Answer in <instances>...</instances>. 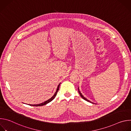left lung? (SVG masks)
I'll use <instances>...</instances> for the list:
<instances>
[{
	"label": "left lung",
	"mask_w": 131,
	"mask_h": 131,
	"mask_svg": "<svg viewBox=\"0 0 131 131\" xmlns=\"http://www.w3.org/2000/svg\"><path fill=\"white\" fill-rule=\"evenodd\" d=\"M78 92H79V94L80 95V96H81V97L83 99V100H85L86 101H87V102H90V103H92V104H94L93 103H92V102H91V101H89L88 100H87L86 98H85L83 95H82V93L80 92V91H79V88H78Z\"/></svg>",
	"instance_id": "8db88e82"
}]
</instances>
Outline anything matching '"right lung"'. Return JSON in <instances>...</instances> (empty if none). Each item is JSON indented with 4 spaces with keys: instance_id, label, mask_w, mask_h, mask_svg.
Masks as SVG:
<instances>
[{
    "instance_id": "right-lung-1",
    "label": "right lung",
    "mask_w": 131,
    "mask_h": 131,
    "mask_svg": "<svg viewBox=\"0 0 131 131\" xmlns=\"http://www.w3.org/2000/svg\"><path fill=\"white\" fill-rule=\"evenodd\" d=\"M60 84H61V83H60V84H59V85H58V88H57V91H56L55 93H54V94L53 95V96L51 98H50V99H49L48 100H47V101H45V102L42 103H40V104H36V105H30V106H43V105H46V104H47L48 103H50V102H51V101H52V100H53L55 97L56 95H57V93H58V91H59V88H60Z\"/></svg>"
}]
</instances>
